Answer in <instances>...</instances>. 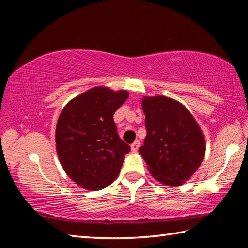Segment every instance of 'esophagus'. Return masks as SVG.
Segmentation results:
<instances>
[{
    "label": "esophagus",
    "instance_id": "1",
    "mask_svg": "<svg viewBox=\"0 0 248 248\" xmlns=\"http://www.w3.org/2000/svg\"><path fill=\"white\" fill-rule=\"evenodd\" d=\"M139 146H140V141L139 140H136L131 144V151H133V152H136V151H138V149H139Z\"/></svg>",
    "mask_w": 248,
    "mask_h": 248
}]
</instances>
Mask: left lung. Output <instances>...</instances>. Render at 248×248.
<instances>
[{"label":"left lung","mask_w":248,"mask_h":248,"mask_svg":"<svg viewBox=\"0 0 248 248\" xmlns=\"http://www.w3.org/2000/svg\"><path fill=\"white\" fill-rule=\"evenodd\" d=\"M146 137L139 152L153 177L167 186H180L203 161V133L189 110L165 96L143 97Z\"/></svg>","instance_id":"8db88e82"}]
</instances>
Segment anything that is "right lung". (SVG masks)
Returning a JSON list of instances; mask_svg holds the SVG:
<instances>
[{
	"label": "right lung",
	"instance_id": "add662e5",
	"mask_svg": "<svg viewBox=\"0 0 248 248\" xmlns=\"http://www.w3.org/2000/svg\"><path fill=\"white\" fill-rule=\"evenodd\" d=\"M127 91L93 87L65 105L56 128V149L65 173L87 190H100L118 177L130 146L120 139L114 114Z\"/></svg>",
	"mask_w": 248,
	"mask_h": 248
}]
</instances>
